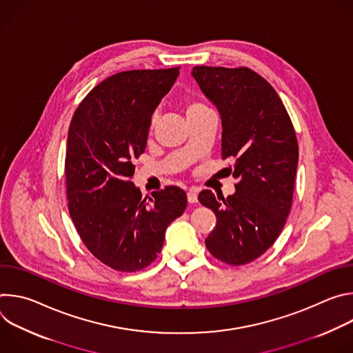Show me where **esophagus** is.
I'll return each instance as SVG.
<instances>
[{
    "instance_id": "34e87169",
    "label": "esophagus",
    "mask_w": 353,
    "mask_h": 353,
    "mask_svg": "<svg viewBox=\"0 0 353 353\" xmlns=\"http://www.w3.org/2000/svg\"><path fill=\"white\" fill-rule=\"evenodd\" d=\"M187 199L190 204H194L198 201V190L196 188H190L187 192Z\"/></svg>"
}]
</instances>
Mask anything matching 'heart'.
Instances as JSON below:
<instances>
[{
	"label": "heart",
	"mask_w": 353,
	"mask_h": 353,
	"mask_svg": "<svg viewBox=\"0 0 353 353\" xmlns=\"http://www.w3.org/2000/svg\"><path fill=\"white\" fill-rule=\"evenodd\" d=\"M184 112H185V116L187 117H190V116H192V114H195V113H199V112H203V110H207L208 108L205 106V105H203L201 102H198V100H195L194 97H191V96H187L185 99H184Z\"/></svg>",
	"instance_id": "heart-1"
}]
</instances>
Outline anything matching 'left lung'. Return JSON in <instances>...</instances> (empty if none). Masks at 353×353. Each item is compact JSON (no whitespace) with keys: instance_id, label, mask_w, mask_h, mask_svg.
Listing matches in <instances>:
<instances>
[{"instance_id":"8db88e82","label":"left lung","mask_w":353,"mask_h":353,"mask_svg":"<svg viewBox=\"0 0 353 353\" xmlns=\"http://www.w3.org/2000/svg\"><path fill=\"white\" fill-rule=\"evenodd\" d=\"M191 75L222 120V159L234 161L236 192L201 191L216 215L205 239L210 253L229 265L254 261L275 243L290 212L299 146L275 89L247 67L196 65Z\"/></svg>"}]
</instances>
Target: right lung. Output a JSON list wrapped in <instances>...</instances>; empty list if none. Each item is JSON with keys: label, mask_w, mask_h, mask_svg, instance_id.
Here are the masks:
<instances>
[{"label": "right lung", "mask_w": 353, "mask_h": 353, "mask_svg": "<svg viewBox=\"0 0 353 353\" xmlns=\"http://www.w3.org/2000/svg\"><path fill=\"white\" fill-rule=\"evenodd\" d=\"M180 67L119 72L94 86L75 110L67 141L65 181L74 226L105 265L135 272L162 251L168 226L187 207L176 185L142 198L134 161L143 154L150 119Z\"/></svg>", "instance_id": "add662e5"}]
</instances>
